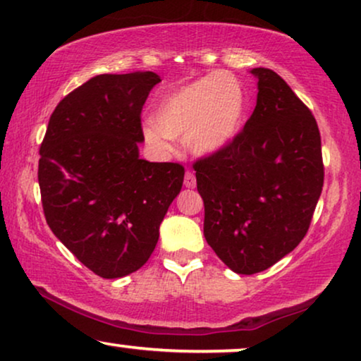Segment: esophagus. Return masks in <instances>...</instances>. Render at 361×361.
<instances>
[{"mask_svg": "<svg viewBox=\"0 0 361 361\" xmlns=\"http://www.w3.org/2000/svg\"><path fill=\"white\" fill-rule=\"evenodd\" d=\"M184 185L187 189H194L197 185V179H195V174L192 171H187L185 176H184Z\"/></svg>", "mask_w": 361, "mask_h": 361, "instance_id": "esophagus-1", "label": "esophagus"}]
</instances>
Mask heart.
<instances>
[{"label":"heart","instance_id":"heart-1","mask_svg":"<svg viewBox=\"0 0 361 361\" xmlns=\"http://www.w3.org/2000/svg\"><path fill=\"white\" fill-rule=\"evenodd\" d=\"M245 108V90L235 77L209 73L166 97L156 123H146L145 137L162 151L171 147V137H184L194 154H214L238 133Z\"/></svg>","mask_w":361,"mask_h":361}]
</instances>
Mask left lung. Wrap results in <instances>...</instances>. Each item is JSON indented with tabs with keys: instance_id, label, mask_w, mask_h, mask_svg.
Instances as JSON below:
<instances>
[{
	"instance_id": "obj_1",
	"label": "left lung",
	"mask_w": 361,
	"mask_h": 361,
	"mask_svg": "<svg viewBox=\"0 0 361 361\" xmlns=\"http://www.w3.org/2000/svg\"><path fill=\"white\" fill-rule=\"evenodd\" d=\"M251 73L253 115L225 147L194 162L205 240L238 274L268 269L302 241L324 185L314 115L276 72Z\"/></svg>"
}]
</instances>
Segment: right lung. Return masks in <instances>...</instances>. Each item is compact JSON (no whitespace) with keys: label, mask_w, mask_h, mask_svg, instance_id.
<instances>
[{"label":"right lung","mask_w":361,"mask_h":361,"mask_svg":"<svg viewBox=\"0 0 361 361\" xmlns=\"http://www.w3.org/2000/svg\"><path fill=\"white\" fill-rule=\"evenodd\" d=\"M161 77L133 72L90 78L49 120L37 179L52 233L105 279L149 259L159 225L182 189L177 162L140 159L141 111Z\"/></svg>","instance_id":"obj_1"}]
</instances>
